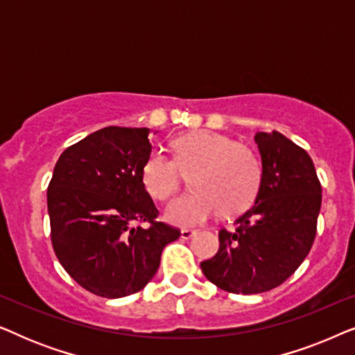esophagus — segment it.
Instances as JSON below:
<instances>
[{
  "instance_id": "1",
  "label": "esophagus",
  "mask_w": 355,
  "mask_h": 355,
  "mask_svg": "<svg viewBox=\"0 0 355 355\" xmlns=\"http://www.w3.org/2000/svg\"><path fill=\"white\" fill-rule=\"evenodd\" d=\"M196 234H197V231H192V230H182L181 231V237H182V239H186V241L192 239V237Z\"/></svg>"
}]
</instances>
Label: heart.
<instances>
[{"label":"heart","mask_w":355,"mask_h":355,"mask_svg":"<svg viewBox=\"0 0 355 355\" xmlns=\"http://www.w3.org/2000/svg\"><path fill=\"white\" fill-rule=\"evenodd\" d=\"M174 157L155 152L142 166V184L155 200H168L191 174V192L169 203L164 215L178 226H198L221 211L232 216L254 203L261 184L259 155L226 135L196 130L171 142Z\"/></svg>","instance_id":"b5f03b06"}]
</instances>
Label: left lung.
<instances>
[{
	"mask_svg": "<svg viewBox=\"0 0 355 355\" xmlns=\"http://www.w3.org/2000/svg\"><path fill=\"white\" fill-rule=\"evenodd\" d=\"M261 184L254 205L220 231V249L203 275L232 294H260L283 284L309 255L317 234L322 186L312 158L293 140L257 132Z\"/></svg>",
	"mask_w": 355,
	"mask_h": 355,
	"instance_id": "obj_1",
	"label": "left lung"
}]
</instances>
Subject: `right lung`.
I'll return each mask as SVG.
<instances>
[{
  "instance_id": "1",
  "label": "right lung",
  "mask_w": 355,
  "mask_h": 355,
  "mask_svg": "<svg viewBox=\"0 0 355 355\" xmlns=\"http://www.w3.org/2000/svg\"><path fill=\"white\" fill-rule=\"evenodd\" d=\"M150 129L103 128L67 147L46 202L55 254L72 279L106 299L139 293L157 273L176 227L157 221L142 184ZM147 222L148 227H135Z\"/></svg>"
}]
</instances>
